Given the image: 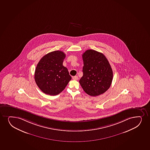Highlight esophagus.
Returning <instances> with one entry per match:
<instances>
[{"label": "esophagus", "instance_id": "esophagus-1", "mask_svg": "<svg viewBox=\"0 0 150 150\" xmlns=\"http://www.w3.org/2000/svg\"><path fill=\"white\" fill-rule=\"evenodd\" d=\"M73 79L75 80H77L78 78L77 76H73Z\"/></svg>", "mask_w": 150, "mask_h": 150}]
</instances>
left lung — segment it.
Instances as JSON below:
<instances>
[{
    "mask_svg": "<svg viewBox=\"0 0 150 150\" xmlns=\"http://www.w3.org/2000/svg\"><path fill=\"white\" fill-rule=\"evenodd\" d=\"M83 76L79 83L88 95L96 96L104 93L111 85L112 70L102 53L88 50L82 55Z\"/></svg>",
    "mask_w": 150,
    "mask_h": 150,
    "instance_id": "obj_1",
    "label": "left lung"
}]
</instances>
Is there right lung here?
I'll use <instances>...</instances> for the list:
<instances>
[{
	"instance_id": "1",
	"label": "right lung",
	"mask_w": 150,
	"mask_h": 150,
	"mask_svg": "<svg viewBox=\"0 0 150 150\" xmlns=\"http://www.w3.org/2000/svg\"><path fill=\"white\" fill-rule=\"evenodd\" d=\"M66 55L55 51L42 57L37 64L35 80L39 88L46 94L58 95L65 88L72 78L63 65Z\"/></svg>"
}]
</instances>
